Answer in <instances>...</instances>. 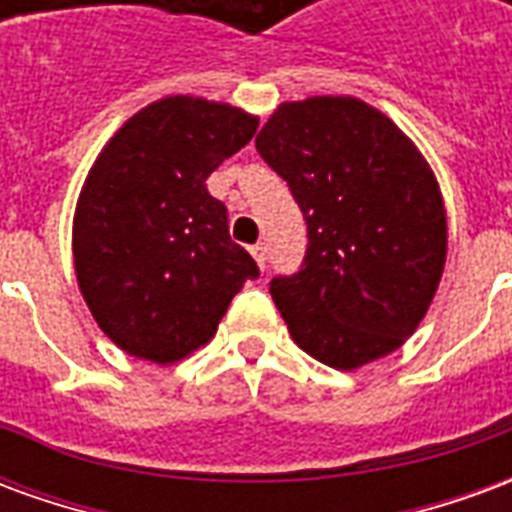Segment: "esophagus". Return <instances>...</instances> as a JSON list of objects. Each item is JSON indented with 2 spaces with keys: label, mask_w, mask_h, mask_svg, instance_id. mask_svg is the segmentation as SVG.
Returning <instances> with one entry per match:
<instances>
[{
  "label": "esophagus",
  "mask_w": 512,
  "mask_h": 512,
  "mask_svg": "<svg viewBox=\"0 0 512 512\" xmlns=\"http://www.w3.org/2000/svg\"><path fill=\"white\" fill-rule=\"evenodd\" d=\"M249 252H252V257L257 260V266L266 268V244H255Z\"/></svg>",
  "instance_id": "1"
}]
</instances>
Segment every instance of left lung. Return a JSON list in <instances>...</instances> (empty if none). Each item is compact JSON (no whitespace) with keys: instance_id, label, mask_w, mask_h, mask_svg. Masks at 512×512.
Here are the masks:
<instances>
[{"instance_id":"8db88e82","label":"left lung","mask_w":512,"mask_h":512,"mask_svg":"<svg viewBox=\"0 0 512 512\" xmlns=\"http://www.w3.org/2000/svg\"><path fill=\"white\" fill-rule=\"evenodd\" d=\"M255 145L307 219L299 274L271 279L293 343L334 370L397 351L447 260L444 200L419 147L351 95L279 104Z\"/></svg>"}]
</instances>
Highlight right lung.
Listing matches in <instances>:
<instances>
[{"label": "right lung", "mask_w": 512, "mask_h": 512, "mask_svg": "<svg viewBox=\"0 0 512 512\" xmlns=\"http://www.w3.org/2000/svg\"><path fill=\"white\" fill-rule=\"evenodd\" d=\"M255 115L169 95L98 153L73 213V266L95 323L128 356L180 362L211 340L255 260L230 241L205 180L255 136Z\"/></svg>", "instance_id": "add662e5"}]
</instances>
